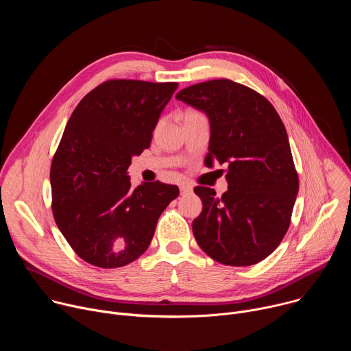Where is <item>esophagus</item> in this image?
Returning <instances> with one entry per match:
<instances>
[{"instance_id": "1", "label": "esophagus", "mask_w": 351, "mask_h": 351, "mask_svg": "<svg viewBox=\"0 0 351 351\" xmlns=\"http://www.w3.org/2000/svg\"><path fill=\"white\" fill-rule=\"evenodd\" d=\"M179 189H180V194H189V193L193 191V187L190 184H187V183H182L179 186Z\"/></svg>"}]
</instances>
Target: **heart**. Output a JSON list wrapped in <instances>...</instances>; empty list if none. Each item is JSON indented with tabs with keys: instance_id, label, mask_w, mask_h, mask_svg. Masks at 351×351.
<instances>
[{
	"instance_id": "1",
	"label": "heart",
	"mask_w": 351,
	"mask_h": 351,
	"mask_svg": "<svg viewBox=\"0 0 351 351\" xmlns=\"http://www.w3.org/2000/svg\"><path fill=\"white\" fill-rule=\"evenodd\" d=\"M203 114H199L198 111H194V110H189L186 114H184V119H189V118H194V117H199Z\"/></svg>"
}]
</instances>
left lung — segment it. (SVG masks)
<instances>
[{"mask_svg":"<svg viewBox=\"0 0 351 351\" xmlns=\"http://www.w3.org/2000/svg\"><path fill=\"white\" fill-rule=\"evenodd\" d=\"M176 99L206 112L211 137L206 165L226 164L228 191L197 186L203 211L193 233L203 252L230 267L267 258L286 234L298 176L285 125L260 93L229 79L180 90Z\"/></svg>","mask_w":351,"mask_h":351,"instance_id":"left-lung-1","label":"left lung"}]
</instances>
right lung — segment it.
<instances>
[{
    "label": "right lung",
    "mask_w": 351,
    "mask_h": 351,
    "mask_svg": "<svg viewBox=\"0 0 351 351\" xmlns=\"http://www.w3.org/2000/svg\"><path fill=\"white\" fill-rule=\"evenodd\" d=\"M176 88L175 82L107 80L82 98L66 123L49 171L51 207L73 252L94 267L137 260L179 195L178 186L158 180L133 190L128 176Z\"/></svg>",
    "instance_id": "1"
}]
</instances>
